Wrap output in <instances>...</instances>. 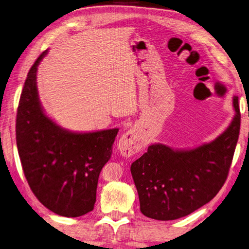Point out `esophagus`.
<instances>
[{
  "label": "esophagus",
  "mask_w": 249,
  "mask_h": 249,
  "mask_svg": "<svg viewBox=\"0 0 249 249\" xmlns=\"http://www.w3.org/2000/svg\"><path fill=\"white\" fill-rule=\"evenodd\" d=\"M143 140L135 129H130L121 136L118 142V150L124 157H131L138 154L142 149Z\"/></svg>",
  "instance_id": "1"
}]
</instances>
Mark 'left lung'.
Listing matches in <instances>:
<instances>
[{"label":"left lung","mask_w":249,"mask_h":249,"mask_svg":"<svg viewBox=\"0 0 249 249\" xmlns=\"http://www.w3.org/2000/svg\"><path fill=\"white\" fill-rule=\"evenodd\" d=\"M235 116L216 140L190 150L150 145L131 164L142 214L157 220H174L191 214L214 197L229 174L240 135L238 98Z\"/></svg>","instance_id":"left-lung-1"}]
</instances>
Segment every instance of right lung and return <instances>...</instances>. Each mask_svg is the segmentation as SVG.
Instances as JSON below:
<instances>
[{"instance_id":"add662e5","label":"right lung","mask_w":249,"mask_h":249,"mask_svg":"<svg viewBox=\"0 0 249 249\" xmlns=\"http://www.w3.org/2000/svg\"><path fill=\"white\" fill-rule=\"evenodd\" d=\"M30 69L16 119L22 170L34 196L60 216L79 217L93 210L100 172L111 156L118 129L73 133L47 117L40 106L36 71Z\"/></svg>"}]
</instances>
